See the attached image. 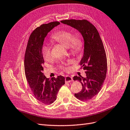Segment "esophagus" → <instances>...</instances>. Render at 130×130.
Instances as JSON below:
<instances>
[{
    "label": "esophagus",
    "instance_id": "34e87169",
    "mask_svg": "<svg viewBox=\"0 0 130 130\" xmlns=\"http://www.w3.org/2000/svg\"><path fill=\"white\" fill-rule=\"evenodd\" d=\"M73 81V78L72 77L70 76H66V78H65V82L66 83H70L71 82Z\"/></svg>",
    "mask_w": 130,
    "mask_h": 130
}]
</instances>
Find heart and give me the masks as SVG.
Listing matches in <instances>:
<instances>
[{
  "mask_svg": "<svg viewBox=\"0 0 130 130\" xmlns=\"http://www.w3.org/2000/svg\"><path fill=\"white\" fill-rule=\"evenodd\" d=\"M54 40L59 42L67 47L73 53H78L81 50L82 47V41L78 37H74L73 34L67 30H61L55 32L52 36ZM42 54L44 58L46 61H49L52 58L51 47L49 45H44L42 47ZM64 62H61L59 64V68L66 69Z\"/></svg>",
  "mask_w": 130,
  "mask_h": 130,
  "instance_id": "heart-1",
  "label": "heart"
}]
</instances>
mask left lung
Returning a JSON list of instances; mask_svg holds the SVG:
<instances>
[{"instance_id": "1", "label": "left lung", "mask_w": 130, "mask_h": 130, "mask_svg": "<svg viewBox=\"0 0 130 130\" xmlns=\"http://www.w3.org/2000/svg\"><path fill=\"white\" fill-rule=\"evenodd\" d=\"M74 28L82 34L84 40V55L80 64L86 76H75L74 80L82 83L83 89L74 95L80 101L92 99L100 91L107 71L106 51L96 28L86 20H66L61 21Z\"/></svg>"}]
</instances>
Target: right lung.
<instances>
[{
	"label": "right lung",
	"mask_w": 130,
	"mask_h": 130,
	"mask_svg": "<svg viewBox=\"0 0 130 130\" xmlns=\"http://www.w3.org/2000/svg\"><path fill=\"white\" fill-rule=\"evenodd\" d=\"M59 23L52 22L35 29L29 38L24 56V72L31 90L38 101L46 105L56 100L59 90L65 84L64 76L59 75L51 80L43 73L44 61L42 47L44 39L49 31Z\"/></svg>",
	"instance_id": "add662e5"
}]
</instances>
